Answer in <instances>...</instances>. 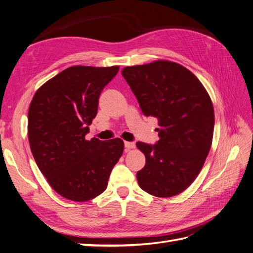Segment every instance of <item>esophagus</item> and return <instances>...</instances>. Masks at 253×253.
Returning a JSON list of instances; mask_svg holds the SVG:
<instances>
[{
    "label": "esophagus",
    "mask_w": 253,
    "mask_h": 253,
    "mask_svg": "<svg viewBox=\"0 0 253 253\" xmlns=\"http://www.w3.org/2000/svg\"><path fill=\"white\" fill-rule=\"evenodd\" d=\"M125 146H126V151H130V149L135 147V144H134L133 142H125Z\"/></svg>",
    "instance_id": "34e87169"
}]
</instances>
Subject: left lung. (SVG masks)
I'll use <instances>...</instances> for the list:
<instances>
[{
    "label": "left lung",
    "instance_id": "left-lung-1",
    "mask_svg": "<svg viewBox=\"0 0 253 253\" xmlns=\"http://www.w3.org/2000/svg\"><path fill=\"white\" fill-rule=\"evenodd\" d=\"M121 73L144 115L159 121L155 145L136 143L146 158L136 173L138 185L154 197H174L194 181L209 155L214 133L211 97L198 77L176 62L157 60Z\"/></svg>",
    "mask_w": 253,
    "mask_h": 253
}]
</instances>
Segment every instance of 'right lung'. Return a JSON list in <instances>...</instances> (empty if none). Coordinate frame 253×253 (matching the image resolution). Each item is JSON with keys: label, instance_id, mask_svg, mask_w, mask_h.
I'll return each instance as SVG.
<instances>
[{"label": "right lung", "instance_id": "right-lung-1", "mask_svg": "<svg viewBox=\"0 0 253 253\" xmlns=\"http://www.w3.org/2000/svg\"><path fill=\"white\" fill-rule=\"evenodd\" d=\"M119 66L75 65L40 86L28 111L33 156L49 184L62 197L86 202L105 191L122 156L121 138H85L97 115L98 99Z\"/></svg>", "mask_w": 253, "mask_h": 253}]
</instances>
